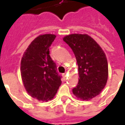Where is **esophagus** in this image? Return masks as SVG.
I'll use <instances>...</instances> for the list:
<instances>
[{
  "label": "esophagus",
  "instance_id": "34e87169",
  "mask_svg": "<svg viewBox=\"0 0 125 125\" xmlns=\"http://www.w3.org/2000/svg\"><path fill=\"white\" fill-rule=\"evenodd\" d=\"M63 77H64V78H66V74H65V73L63 74Z\"/></svg>",
  "mask_w": 125,
  "mask_h": 125
}]
</instances>
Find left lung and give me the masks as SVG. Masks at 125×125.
I'll list each match as a JSON object with an SVG mask.
<instances>
[{
  "instance_id": "8db88e82",
  "label": "left lung",
  "mask_w": 125,
  "mask_h": 125,
  "mask_svg": "<svg viewBox=\"0 0 125 125\" xmlns=\"http://www.w3.org/2000/svg\"><path fill=\"white\" fill-rule=\"evenodd\" d=\"M63 40L70 47L78 65V84L72 92L78 99L90 100L102 92L108 76L106 54L94 39L87 34L74 33Z\"/></svg>"
}]
</instances>
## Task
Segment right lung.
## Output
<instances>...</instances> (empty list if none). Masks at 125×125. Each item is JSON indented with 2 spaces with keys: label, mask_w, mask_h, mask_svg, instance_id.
I'll use <instances>...</instances> for the list:
<instances>
[{
  "label": "right lung",
  "mask_w": 125,
  "mask_h": 125,
  "mask_svg": "<svg viewBox=\"0 0 125 125\" xmlns=\"http://www.w3.org/2000/svg\"><path fill=\"white\" fill-rule=\"evenodd\" d=\"M56 35L44 34L37 37L24 52L21 62L23 86L31 97L47 102L54 98L62 84L56 65L49 55V48Z\"/></svg>",
  "instance_id": "add662e5"
}]
</instances>
